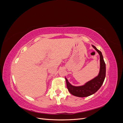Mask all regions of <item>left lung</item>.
I'll use <instances>...</instances> for the list:
<instances>
[{
	"label": "left lung",
	"mask_w": 123,
	"mask_h": 123,
	"mask_svg": "<svg viewBox=\"0 0 123 123\" xmlns=\"http://www.w3.org/2000/svg\"><path fill=\"white\" fill-rule=\"evenodd\" d=\"M92 46L99 55L100 68L98 75L92 80L87 81L84 85L80 86H74L72 85L65 77L68 91L71 94L77 97H87L93 94L102 86L105 79L106 64L104 61L102 53L95 46L93 45H92Z\"/></svg>",
	"instance_id": "left-lung-1"
}]
</instances>
